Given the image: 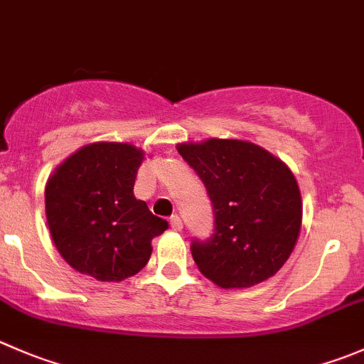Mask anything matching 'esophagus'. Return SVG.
Wrapping results in <instances>:
<instances>
[{
	"label": "esophagus",
	"instance_id": "34e87169",
	"mask_svg": "<svg viewBox=\"0 0 364 364\" xmlns=\"http://www.w3.org/2000/svg\"><path fill=\"white\" fill-rule=\"evenodd\" d=\"M171 228L174 229V231H181L183 229V220L179 215H172L171 217Z\"/></svg>",
	"mask_w": 364,
	"mask_h": 364
}]
</instances>
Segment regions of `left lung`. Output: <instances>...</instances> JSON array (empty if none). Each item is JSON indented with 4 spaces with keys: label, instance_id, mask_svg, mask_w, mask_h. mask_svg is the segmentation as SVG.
<instances>
[{
    "label": "left lung",
    "instance_id": "left-lung-1",
    "mask_svg": "<svg viewBox=\"0 0 364 364\" xmlns=\"http://www.w3.org/2000/svg\"><path fill=\"white\" fill-rule=\"evenodd\" d=\"M178 151L213 206V235L190 245L200 274L220 288H249L274 276L290 257L302 222L290 168L242 140L211 139Z\"/></svg>",
    "mask_w": 364,
    "mask_h": 364
}]
</instances>
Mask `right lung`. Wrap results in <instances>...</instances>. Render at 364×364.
<instances>
[{"label":"right lung","mask_w":364,"mask_h":364,"mask_svg":"<svg viewBox=\"0 0 364 364\" xmlns=\"http://www.w3.org/2000/svg\"><path fill=\"white\" fill-rule=\"evenodd\" d=\"M142 160V151L129 144H90L49 178V231L74 270L97 281H122L149 261L151 240L168 224L133 196Z\"/></svg>","instance_id":"obj_1"}]
</instances>
